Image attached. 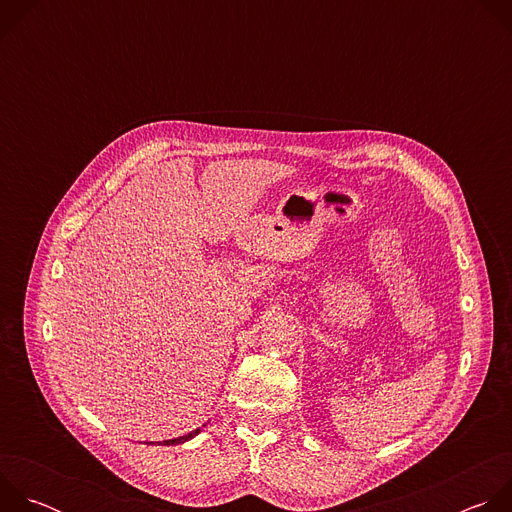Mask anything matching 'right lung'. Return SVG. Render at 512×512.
Wrapping results in <instances>:
<instances>
[{
	"label": "right lung",
	"instance_id": "right-lung-1",
	"mask_svg": "<svg viewBox=\"0 0 512 512\" xmlns=\"http://www.w3.org/2000/svg\"><path fill=\"white\" fill-rule=\"evenodd\" d=\"M196 433H200V429H194V431H190L188 435H182V437H178V440H168V442H164L166 446H174V444H182V442H186V440H192V437L196 435Z\"/></svg>",
	"mask_w": 512,
	"mask_h": 512
}]
</instances>
